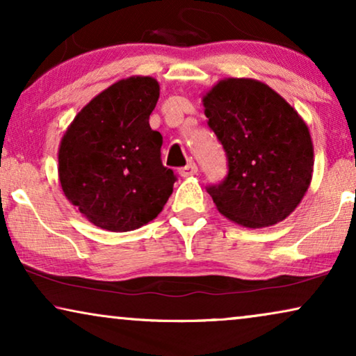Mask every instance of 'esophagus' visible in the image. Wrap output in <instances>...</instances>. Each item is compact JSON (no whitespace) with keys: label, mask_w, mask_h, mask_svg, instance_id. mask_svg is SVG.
Segmentation results:
<instances>
[{"label":"esophagus","mask_w":356,"mask_h":356,"mask_svg":"<svg viewBox=\"0 0 356 356\" xmlns=\"http://www.w3.org/2000/svg\"><path fill=\"white\" fill-rule=\"evenodd\" d=\"M196 173H197V165L194 163V162L188 163L186 167L179 168V175H181L183 178H186V177H193V175H196Z\"/></svg>","instance_id":"1"}]
</instances>
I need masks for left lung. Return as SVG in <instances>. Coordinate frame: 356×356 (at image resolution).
Wrapping results in <instances>:
<instances>
[{
	"label": "left lung",
	"instance_id": "8db88e82",
	"mask_svg": "<svg viewBox=\"0 0 356 356\" xmlns=\"http://www.w3.org/2000/svg\"><path fill=\"white\" fill-rule=\"evenodd\" d=\"M202 105L228 159L227 178L207 188L217 211L246 228L285 220L313 178V140L298 111L250 77L218 81Z\"/></svg>",
	"mask_w": 356,
	"mask_h": 356
}]
</instances>
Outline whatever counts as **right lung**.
<instances>
[{"label": "right lung", "mask_w": 356, "mask_h": 356, "mask_svg": "<svg viewBox=\"0 0 356 356\" xmlns=\"http://www.w3.org/2000/svg\"><path fill=\"white\" fill-rule=\"evenodd\" d=\"M159 82L131 76L95 95L67 126L58 177L72 206L95 227L131 232L162 212L173 170L160 160L162 134L149 124Z\"/></svg>", "instance_id": "1"}]
</instances>
